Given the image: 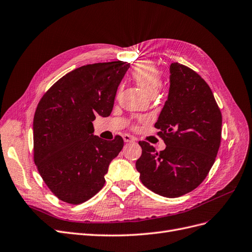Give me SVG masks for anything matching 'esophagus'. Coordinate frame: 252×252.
I'll return each mask as SVG.
<instances>
[{"instance_id": "1", "label": "esophagus", "mask_w": 252, "mask_h": 252, "mask_svg": "<svg viewBox=\"0 0 252 252\" xmlns=\"http://www.w3.org/2000/svg\"><path fill=\"white\" fill-rule=\"evenodd\" d=\"M123 140L125 143H131V142H134V137L129 135V134H124L123 135Z\"/></svg>"}]
</instances>
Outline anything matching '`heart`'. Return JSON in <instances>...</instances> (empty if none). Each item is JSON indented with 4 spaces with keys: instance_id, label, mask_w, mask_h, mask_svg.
I'll return each mask as SVG.
<instances>
[{
    "instance_id": "heart-1",
    "label": "heart",
    "mask_w": 252,
    "mask_h": 252,
    "mask_svg": "<svg viewBox=\"0 0 252 252\" xmlns=\"http://www.w3.org/2000/svg\"><path fill=\"white\" fill-rule=\"evenodd\" d=\"M133 80L149 94L155 96L161 85V77L158 66L153 63L144 60L137 63L132 70Z\"/></svg>"
}]
</instances>
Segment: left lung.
Segmentation results:
<instances>
[{
  "instance_id": "1",
  "label": "left lung",
  "mask_w": 252,
  "mask_h": 252,
  "mask_svg": "<svg viewBox=\"0 0 252 252\" xmlns=\"http://www.w3.org/2000/svg\"><path fill=\"white\" fill-rule=\"evenodd\" d=\"M155 128L166 149L140 142L135 167L142 184L163 197L175 198L196 189L209 174L221 142L222 115L212 90L196 72L173 63L168 99Z\"/></svg>"
}]
</instances>
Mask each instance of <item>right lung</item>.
Segmentation results:
<instances>
[{
  "mask_svg": "<svg viewBox=\"0 0 252 252\" xmlns=\"http://www.w3.org/2000/svg\"><path fill=\"white\" fill-rule=\"evenodd\" d=\"M130 64H86L67 73L39 101L33 120L34 161L60 200L80 204L105 184L110 161L124 146L121 136L105 141L94 134L93 121L108 117Z\"/></svg>",
  "mask_w": 252,
  "mask_h": 252,
  "instance_id": "add662e5",
  "label": "right lung"
}]
</instances>
